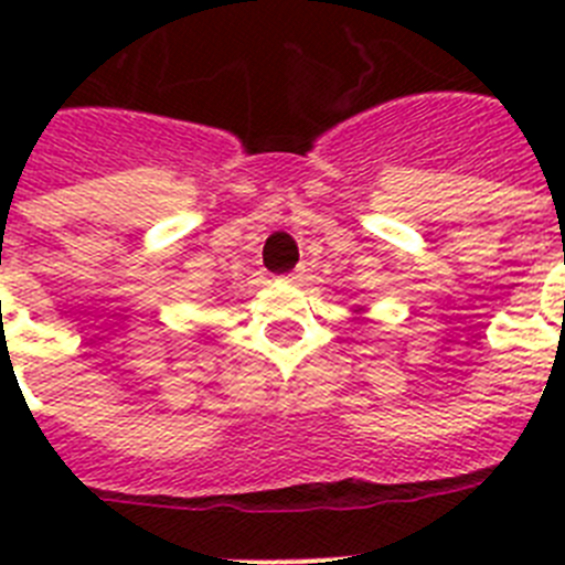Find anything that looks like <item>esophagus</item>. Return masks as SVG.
I'll return each instance as SVG.
<instances>
[{
	"instance_id": "1",
	"label": "esophagus",
	"mask_w": 565,
	"mask_h": 565,
	"mask_svg": "<svg viewBox=\"0 0 565 565\" xmlns=\"http://www.w3.org/2000/svg\"><path fill=\"white\" fill-rule=\"evenodd\" d=\"M288 282H297V279H299V271H294V274H288Z\"/></svg>"
}]
</instances>
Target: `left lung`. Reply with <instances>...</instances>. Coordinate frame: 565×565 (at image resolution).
I'll use <instances>...</instances> for the list:
<instances>
[{"mask_svg":"<svg viewBox=\"0 0 565 565\" xmlns=\"http://www.w3.org/2000/svg\"><path fill=\"white\" fill-rule=\"evenodd\" d=\"M359 311H362V308H359Z\"/></svg>","mask_w":565,"mask_h":565,"instance_id":"8db88e82","label":"left lung"}]
</instances>
